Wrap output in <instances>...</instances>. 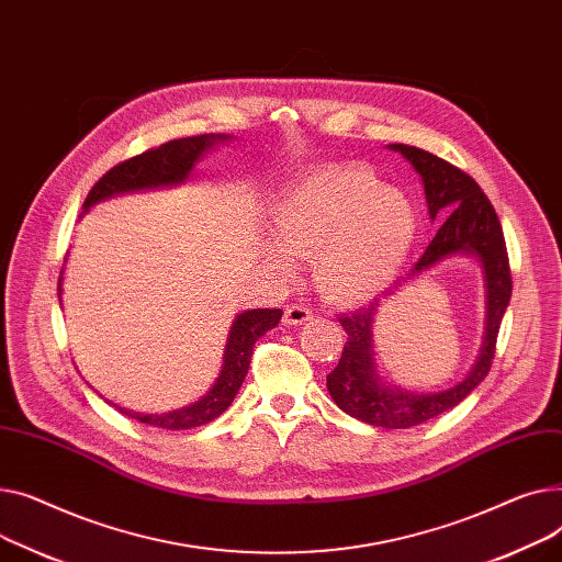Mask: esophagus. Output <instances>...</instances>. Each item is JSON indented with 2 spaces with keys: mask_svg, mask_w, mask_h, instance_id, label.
<instances>
[{
  "mask_svg": "<svg viewBox=\"0 0 562 562\" xmlns=\"http://www.w3.org/2000/svg\"><path fill=\"white\" fill-rule=\"evenodd\" d=\"M311 317H313L311 308H306V306H300V304L288 306V308L283 311V324H285V326H296V324H304V322H308Z\"/></svg>",
  "mask_w": 562,
  "mask_h": 562,
  "instance_id": "1",
  "label": "esophagus"
}]
</instances>
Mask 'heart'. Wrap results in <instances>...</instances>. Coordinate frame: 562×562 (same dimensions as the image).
Instances as JSON below:
<instances>
[{
	"mask_svg": "<svg viewBox=\"0 0 562 562\" xmlns=\"http://www.w3.org/2000/svg\"><path fill=\"white\" fill-rule=\"evenodd\" d=\"M272 266L290 274L291 256H315L313 277L328 302L374 300L397 274L417 240L419 215L400 190L362 165H324L281 192L272 213Z\"/></svg>",
	"mask_w": 562,
	"mask_h": 562,
	"instance_id": "b5f03b06",
	"label": "heart"
}]
</instances>
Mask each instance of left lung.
Returning <instances> with one entry per match:
<instances>
[{
  "mask_svg": "<svg viewBox=\"0 0 562 562\" xmlns=\"http://www.w3.org/2000/svg\"><path fill=\"white\" fill-rule=\"evenodd\" d=\"M387 147L400 151L413 165L424 183L428 217L442 222L436 238L428 243L404 283L417 279L422 272L431 270L453 254L474 256L481 262L485 281V336L481 353L468 376L442 392L417 394L390 387L381 381L372 340L374 315L381 308V300H374L368 308L338 317L347 334V345L336 370L326 376L331 400L340 411L366 424L381 428H411L458 406L487 376L499 326L510 302L513 279L499 217L479 183L463 170H458L456 165L424 149L411 145ZM392 290L383 294V300H387Z\"/></svg>",
  "mask_w": 562,
  "mask_h": 562,
  "instance_id": "1",
  "label": "left lung"
}]
</instances>
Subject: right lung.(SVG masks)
<instances>
[{"label":"right lung","mask_w":562,"mask_h":562,"mask_svg":"<svg viewBox=\"0 0 562 562\" xmlns=\"http://www.w3.org/2000/svg\"><path fill=\"white\" fill-rule=\"evenodd\" d=\"M228 138L231 136H220V134L179 138V140L165 143L156 149H147L128 160H122L92 186V190L88 192L83 202V211H88L97 202L109 200L113 194L151 190L162 186H179L186 179H190L196 160H200L209 149H213L217 143H224ZM60 288H63V277L58 279V302H60ZM281 315H283L281 308H254V311L240 313L234 319V326H231L228 338H226L222 372L215 385L200 402L172 413H160V415H143V413H131L124 408H120V413L149 426L168 428V431H183V428H194V426H204L213 422L231 406V402H234V397L238 394L249 370L256 340L260 336H266L268 331H272V328L279 324Z\"/></svg>","instance_id":"right-lung-1"}]
</instances>
